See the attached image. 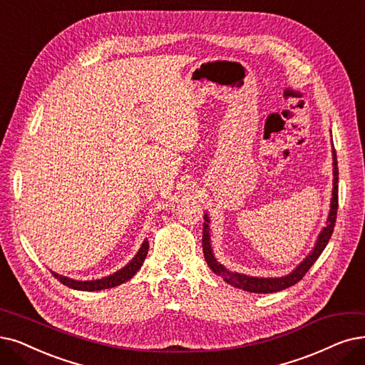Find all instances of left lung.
Listing matches in <instances>:
<instances>
[{
    "label": "left lung",
    "mask_w": 365,
    "mask_h": 365,
    "mask_svg": "<svg viewBox=\"0 0 365 365\" xmlns=\"http://www.w3.org/2000/svg\"><path fill=\"white\" fill-rule=\"evenodd\" d=\"M332 199H331V210L327 218V226L320 230L317 241L313 247V250L305 256V259L301 262V264L284 277H250L245 274L240 272H232L226 269L220 262H218L214 257L212 253V247H211V238H210V217L208 214L203 215V235H202V249H203V256H205V260L208 267L215 272L218 277L235 286L238 289L247 290V292H253V294H272V292H279V290L287 289L290 286L297 284L302 277L307 274V271L312 268V265L317 260V257L322 255L325 250V247L332 235V230L335 226V220H337V208H339V168H337V154H335V150H332Z\"/></svg>",
    "instance_id": "left-lung-1"
}]
</instances>
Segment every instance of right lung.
<instances>
[{"label": "right lung", "mask_w": 365, "mask_h": 365, "mask_svg": "<svg viewBox=\"0 0 365 365\" xmlns=\"http://www.w3.org/2000/svg\"><path fill=\"white\" fill-rule=\"evenodd\" d=\"M148 249H150V244H148L147 240H145L140 245L139 252L136 253V256L132 260H130L124 268H121L120 271H116V272H113L108 277H103V279H100V280L82 282V280L68 279V277L60 275V274H56L53 271H52V274L58 282H61L64 286H68V287L76 289V290H88V292H93V290H103V289L115 287V286H120V284L125 283L127 280L132 279V277L140 269L145 257H147Z\"/></svg>", "instance_id": "1"}]
</instances>
